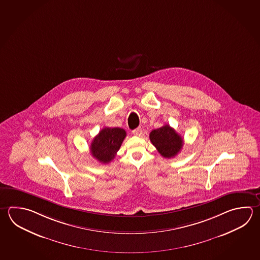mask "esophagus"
I'll use <instances>...</instances> for the list:
<instances>
[{
	"label": "esophagus",
	"instance_id": "1",
	"mask_svg": "<svg viewBox=\"0 0 260 260\" xmlns=\"http://www.w3.org/2000/svg\"><path fill=\"white\" fill-rule=\"evenodd\" d=\"M133 133L134 135H136V136H141L142 134V129L141 127H137V128H135L133 131Z\"/></svg>",
	"mask_w": 260,
	"mask_h": 260
}]
</instances>
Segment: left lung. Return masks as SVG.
Segmentation results:
<instances>
[{
	"instance_id": "left-lung-1",
	"label": "left lung",
	"mask_w": 260,
	"mask_h": 260,
	"mask_svg": "<svg viewBox=\"0 0 260 260\" xmlns=\"http://www.w3.org/2000/svg\"><path fill=\"white\" fill-rule=\"evenodd\" d=\"M150 141L165 158L176 156L183 146L181 136L169 125L152 131L150 133Z\"/></svg>"
}]
</instances>
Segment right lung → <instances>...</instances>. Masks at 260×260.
<instances>
[{
	"instance_id": "1",
	"label": "right lung",
	"mask_w": 260,
	"mask_h": 260,
	"mask_svg": "<svg viewBox=\"0 0 260 260\" xmlns=\"http://www.w3.org/2000/svg\"><path fill=\"white\" fill-rule=\"evenodd\" d=\"M126 134L121 127H104L93 138L90 152L99 162L108 164L116 156Z\"/></svg>"
}]
</instances>
